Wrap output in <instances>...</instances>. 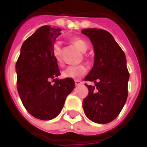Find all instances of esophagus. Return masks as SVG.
Here are the masks:
<instances>
[{"instance_id": "obj_1", "label": "esophagus", "mask_w": 147, "mask_h": 147, "mask_svg": "<svg viewBox=\"0 0 147 147\" xmlns=\"http://www.w3.org/2000/svg\"><path fill=\"white\" fill-rule=\"evenodd\" d=\"M75 84H76V86H79V85L82 84V82H81L79 80H76V81H75Z\"/></svg>"}]
</instances>
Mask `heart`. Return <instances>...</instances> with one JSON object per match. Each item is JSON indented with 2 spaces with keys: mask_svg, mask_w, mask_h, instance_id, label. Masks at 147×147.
Listing matches in <instances>:
<instances>
[{
  "mask_svg": "<svg viewBox=\"0 0 147 147\" xmlns=\"http://www.w3.org/2000/svg\"><path fill=\"white\" fill-rule=\"evenodd\" d=\"M73 44L78 48L82 53H85L87 51L88 46L85 40L81 38H74L71 40ZM53 56L59 65L62 64V56H61V44L60 42H56L53 47ZM86 72V68L83 65H69L62 71V76L65 78L78 79L82 78Z\"/></svg>",
  "mask_w": 147,
  "mask_h": 147,
  "instance_id": "1",
  "label": "heart"
}]
</instances>
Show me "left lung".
I'll list each match as a JSON object with an SVG mask.
<instances>
[{
    "instance_id": "1",
    "label": "left lung",
    "mask_w": 147,
    "mask_h": 147,
    "mask_svg": "<svg viewBox=\"0 0 147 147\" xmlns=\"http://www.w3.org/2000/svg\"><path fill=\"white\" fill-rule=\"evenodd\" d=\"M82 33L89 38L94 52V65L85 81L95 84H85L88 94L83 100V109L94 123H110L118 116L127 98L130 75L125 54L107 31L88 28Z\"/></svg>"
}]
</instances>
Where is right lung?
Masks as SVG:
<instances>
[{
	"label": "right lung",
	"instance_id": "1",
	"mask_svg": "<svg viewBox=\"0 0 147 147\" xmlns=\"http://www.w3.org/2000/svg\"><path fill=\"white\" fill-rule=\"evenodd\" d=\"M60 28L42 26L24 42L16 63L17 91L26 111L34 117L49 121L57 117L65 98L75 88L73 79H58L60 71L53 47ZM53 78L54 84L49 80Z\"/></svg>",
	"mask_w": 147,
	"mask_h": 147
}]
</instances>
